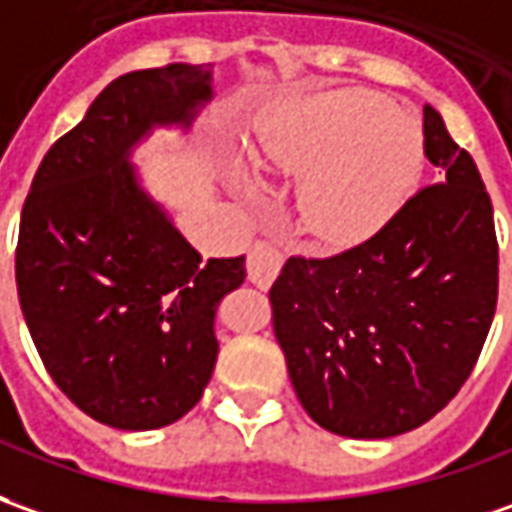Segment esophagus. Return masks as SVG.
<instances>
[{
  "mask_svg": "<svg viewBox=\"0 0 512 512\" xmlns=\"http://www.w3.org/2000/svg\"><path fill=\"white\" fill-rule=\"evenodd\" d=\"M281 264H284V250L270 239H259L248 253V278L256 287H270L281 273Z\"/></svg>",
  "mask_w": 512,
  "mask_h": 512,
  "instance_id": "34e87169",
  "label": "esophagus"
}]
</instances>
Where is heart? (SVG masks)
Here are the masks:
<instances>
[{
  "mask_svg": "<svg viewBox=\"0 0 512 512\" xmlns=\"http://www.w3.org/2000/svg\"><path fill=\"white\" fill-rule=\"evenodd\" d=\"M264 167L301 175L298 214L323 245L376 234L421 181L424 133L393 102L370 91H329L281 105L253 142ZM253 192L256 181L239 175Z\"/></svg>",
  "mask_w": 512,
  "mask_h": 512,
  "instance_id": "heart-1",
  "label": "heart"
}]
</instances>
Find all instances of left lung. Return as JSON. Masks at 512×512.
<instances>
[{"label": "left lung", "mask_w": 512, "mask_h": 512, "mask_svg": "<svg viewBox=\"0 0 512 512\" xmlns=\"http://www.w3.org/2000/svg\"><path fill=\"white\" fill-rule=\"evenodd\" d=\"M424 153L443 181L354 248L290 256L270 290L295 396L343 438H396L435 418L471 376L493 323L491 195L432 105Z\"/></svg>", "instance_id": "1"}]
</instances>
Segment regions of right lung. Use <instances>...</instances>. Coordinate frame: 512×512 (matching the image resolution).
Listing matches in <instances>:
<instances>
[{
    "label": "right lung",
    "mask_w": 512,
    "mask_h": 512,
    "mask_svg": "<svg viewBox=\"0 0 512 512\" xmlns=\"http://www.w3.org/2000/svg\"><path fill=\"white\" fill-rule=\"evenodd\" d=\"M209 80L189 63L111 80L49 147L21 209L16 287L38 357L114 429H161L195 407L220 351V301L245 281V256L203 262L125 158L153 125L189 122Z\"/></svg>",
    "instance_id": "add662e5"
}]
</instances>
